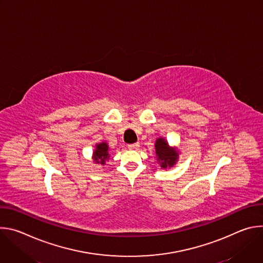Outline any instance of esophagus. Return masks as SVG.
<instances>
[{"instance_id": "1", "label": "esophagus", "mask_w": 263, "mask_h": 263, "mask_svg": "<svg viewBox=\"0 0 263 263\" xmlns=\"http://www.w3.org/2000/svg\"><path fill=\"white\" fill-rule=\"evenodd\" d=\"M128 147H129L130 149H137V148L139 147V143H138V142H136V143H131V144L128 145Z\"/></svg>"}]
</instances>
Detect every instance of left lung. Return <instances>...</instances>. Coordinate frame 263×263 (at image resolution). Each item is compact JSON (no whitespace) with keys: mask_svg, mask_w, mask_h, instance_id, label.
<instances>
[{"mask_svg":"<svg viewBox=\"0 0 263 263\" xmlns=\"http://www.w3.org/2000/svg\"><path fill=\"white\" fill-rule=\"evenodd\" d=\"M155 154L157 163L163 170L173 167L179 161L180 149L171 146L164 137H158L155 141Z\"/></svg>","mask_w":263,"mask_h":263,"instance_id":"8db88e82","label":"left lung"}]
</instances>
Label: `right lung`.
I'll list each match as a JSON object with an SVG mask.
<instances>
[{"label":"right lung","instance_id":"obj_1","mask_svg":"<svg viewBox=\"0 0 263 263\" xmlns=\"http://www.w3.org/2000/svg\"><path fill=\"white\" fill-rule=\"evenodd\" d=\"M109 145L108 143L104 140L101 141L99 143H96L95 145V149L92 152V161L96 164H101V165H105L106 161H108L110 159V153H109Z\"/></svg>","mask_w":263,"mask_h":263}]
</instances>
